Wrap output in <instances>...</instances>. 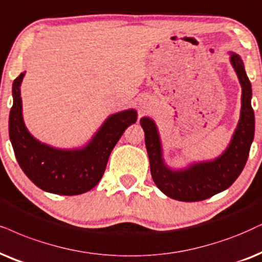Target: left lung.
I'll list each match as a JSON object with an SVG mask.
<instances>
[{
	"label": "left lung",
	"instance_id": "1",
	"mask_svg": "<svg viewBox=\"0 0 262 262\" xmlns=\"http://www.w3.org/2000/svg\"><path fill=\"white\" fill-rule=\"evenodd\" d=\"M228 55L242 87L241 115L232 138L223 154L213 160L193 161L186 167L171 168L164 161L156 122L147 116L140 118L152 179L156 186L173 200L198 202L220 193L236 181L247 163L255 132L251 84L241 55L233 52H228Z\"/></svg>",
	"mask_w": 262,
	"mask_h": 262
}]
</instances>
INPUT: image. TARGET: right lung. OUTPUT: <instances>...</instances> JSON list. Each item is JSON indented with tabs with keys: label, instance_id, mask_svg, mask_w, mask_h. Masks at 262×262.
I'll return each instance as SVG.
<instances>
[{
	"label": "right lung",
	"instance_id": "right-lung-1",
	"mask_svg": "<svg viewBox=\"0 0 262 262\" xmlns=\"http://www.w3.org/2000/svg\"><path fill=\"white\" fill-rule=\"evenodd\" d=\"M25 71L13 82V106L9 114V139L16 161L30 180L46 192L75 196L88 192L104 175L115 145L138 112L128 108L108 116L83 146L59 148L36 139L23 117L20 85Z\"/></svg>",
	"mask_w": 262,
	"mask_h": 262
}]
</instances>
